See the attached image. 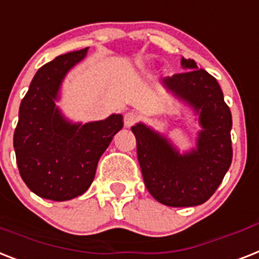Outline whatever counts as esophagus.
<instances>
[{"label":"esophagus","instance_id":"34e87169","mask_svg":"<svg viewBox=\"0 0 259 259\" xmlns=\"http://www.w3.org/2000/svg\"><path fill=\"white\" fill-rule=\"evenodd\" d=\"M137 121H138V115L134 111L126 113L125 117H123V125H125V127H132Z\"/></svg>","mask_w":259,"mask_h":259}]
</instances>
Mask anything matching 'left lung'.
Returning a JSON list of instances; mask_svg holds the SVG:
<instances>
[{
    "mask_svg": "<svg viewBox=\"0 0 259 259\" xmlns=\"http://www.w3.org/2000/svg\"><path fill=\"white\" fill-rule=\"evenodd\" d=\"M181 66L184 73L159 83L198 123L195 146L181 151L165 133L144 122L132 132L145 186L153 198L171 207H190L214 194L232 165L233 121L217 79L190 58L182 57Z\"/></svg>",
    "mask_w": 259,
    "mask_h": 259,
    "instance_id": "1",
    "label": "left lung"
}]
</instances>
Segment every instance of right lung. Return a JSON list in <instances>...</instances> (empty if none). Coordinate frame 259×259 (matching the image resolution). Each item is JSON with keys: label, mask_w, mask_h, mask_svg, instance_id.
Returning a JSON list of instances; mask_svg holds the SVG:
<instances>
[{"label": "right lung", "mask_w": 259, "mask_h": 259, "mask_svg": "<svg viewBox=\"0 0 259 259\" xmlns=\"http://www.w3.org/2000/svg\"><path fill=\"white\" fill-rule=\"evenodd\" d=\"M88 50L58 56L39 68L21 101L13 140L17 165L27 188L41 198L61 202L83 194L101 155L123 126L122 114L115 113L74 122L57 105L66 75Z\"/></svg>", "instance_id": "obj_1"}]
</instances>
